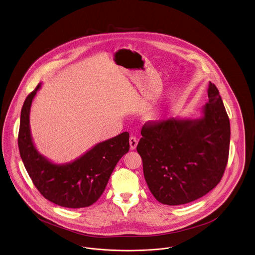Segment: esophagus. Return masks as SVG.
Returning a JSON list of instances; mask_svg holds the SVG:
<instances>
[{
  "mask_svg": "<svg viewBox=\"0 0 255 255\" xmlns=\"http://www.w3.org/2000/svg\"><path fill=\"white\" fill-rule=\"evenodd\" d=\"M129 143H130V149L131 150H134L136 148L137 145V139L135 136H131L129 139Z\"/></svg>",
  "mask_w": 255,
  "mask_h": 255,
  "instance_id": "esophagus-1",
  "label": "esophagus"
}]
</instances>
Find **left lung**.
<instances>
[{
	"label": "left lung",
	"mask_w": 255,
	"mask_h": 255,
	"mask_svg": "<svg viewBox=\"0 0 255 255\" xmlns=\"http://www.w3.org/2000/svg\"><path fill=\"white\" fill-rule=\"evenodd\" d=\"M199 119L171 118L144 125L136 150L151 193L160 203L194 201L220 182L228 162L231 126L219 91L209 82Z\"/></svg>",
	"instance_id": "obj_1"
}]
</instances>
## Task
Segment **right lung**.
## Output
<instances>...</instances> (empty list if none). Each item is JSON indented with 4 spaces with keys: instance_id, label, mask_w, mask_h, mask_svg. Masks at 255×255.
<instances>
[{
    "instance_id": "right-lung-1",
    "label": "right lung",
    "mask_w": 255,
    "mask_h": 255,
    "mask_svg": "<svg viewBox=\"0 0 255 255\" xmlns=\"http://www.w3.org/2000/svg\"><path fill=\"white\" fill-rule=\"evenodd\" d=\"M41 87L39 83L21 108L18 138L21 160L33 183L47 200L71 209L91 206L104 192L119 160L128 153L129 132L94 145L70 162H53L37 150L31 134V105Z\"/></svg>"
}]
</instances>
